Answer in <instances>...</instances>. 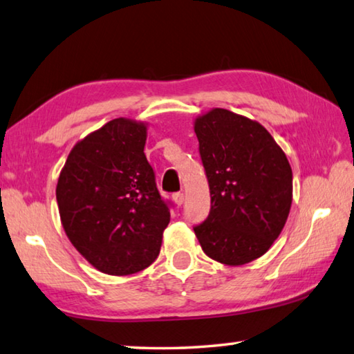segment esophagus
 <instances>
[{
    "mask_svg": "<svg viewBox=\"0 0 354 354\" xmlns=\"http://www.w3.org/2000/svg\"><path fill=\"white\" fill-rule=\"evenodd\" d=\"M172 200H174V203L177 206H180L185 202V194L183 192H174V194H172Z\"/></svg>",
    "mask_w": 354,
    "mask_h": 354,
    "instance_id": "esophagus-1",
    "label": "esophagus"
}]
</instances>
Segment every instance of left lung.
Masks as SVG:
<instances>
[{
	"instance_id": "left-lung-1",
	"label": "left lung",
	"mask_w": 354,
	"mask_h": 354,
	"mask_svg": "<svg viewBox=\"0 0 354 354\" xmlns=\"http://www.w3.org/2000/svg\"><path fill=\"white\" fill-rule=\"evenodd\" d=\"M211 209L194 226L205 254L243 265L270 250L292 200V171L285 152L262 124L216 108L196 120Z\"/></svg>"
}]
</instances>
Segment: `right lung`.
<instances>
[{
  "label": "right lung",
  "mask_w": 354,
  "mask_h": 354,
  "mask_svg": "<svg viewBox=\"0 0 354 354\" xmlns=\"http://www.w3.org/2000/svg\"><path fill=\"white\" fill-rule=\"evenodd\" d=\"M146 126L115 118L78 142L57 185L66 236L91 265L128 276L154 262L169 223L145 156Z\"/></svg>",
  "instance_id": "obj_1"
}]
</instances>
